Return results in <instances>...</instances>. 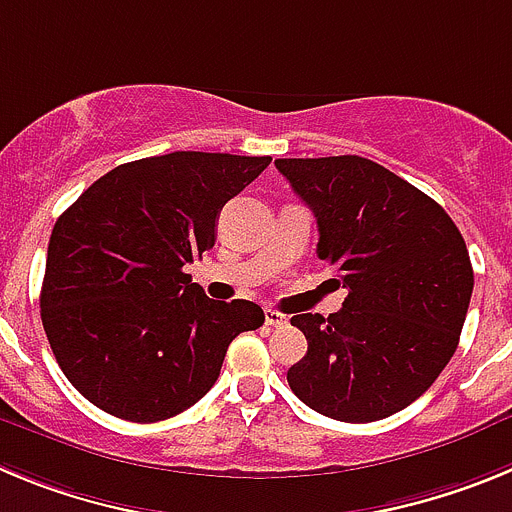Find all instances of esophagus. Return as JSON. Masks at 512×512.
I'll use <instances>...</instances> for the list:
<instances>
[{"label":"esophagus","mask_w":512,"mask_h":512,"mask_svg":"<svg viewBox=\"0 0 512 512\" xmlns=\"http://www.w3.org/2000/svg\"><path fill=\"white\" fill-rule=\"evenodd\" d=\"M264 318L266 325H271V328H282V325H287V318H284L279 310H264Z\"/></svg>","instance_id":"obj_1"}]
</instances>
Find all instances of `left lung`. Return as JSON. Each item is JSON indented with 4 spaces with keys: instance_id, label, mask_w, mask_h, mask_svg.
I'll return each mask as SVG.
<instances>
[{
    "instance_id": "1",
    "label": "left lung",
    "mask_w": 512,
    "mask_h": 512,
    "mask_svg": "<svg viewBox=\"0 0 512 512\" xmlns=\"http://www.w3.org/2000/svg\"><path fill=\"white\" fill-rule=\"evenodd\" d=\"M274 164L318 220V256L348 289L328 318H292L307 354L287 372L289 387L333 420L390 418L459 346L474 287L467 243L436 200L369 158Z\"/></svg>"
}]
</instances>
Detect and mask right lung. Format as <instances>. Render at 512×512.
<instances>
[{
	"label": "right lung",
	"instance_id": "1",
	"mask_svg": "<svg viewBox=\"0 0 512 512\" xmlns=\"http://www.w3.org/2000/svg\"><path fill=\"white\" fill-rule=\"evenodd\" d=\"M271 156L174 151L115 166L53 225L40 318L61 372L133 423L192 408L225 351L264 325L248 300H210L184 264L215 246L228 200Z\"/></svg>",
	"mask_w": 512,
	"mask_h": 512
}]
</instances>
